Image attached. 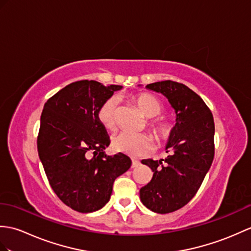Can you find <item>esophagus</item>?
Masks as SVG:
<instances>
[{
	"label": "esophagus",
	"mask_w": 251,
	"mask_h": 251,
	"mask_svg": "<svg viewBox=\"0 0 251 251\" xmlns=\"http://www.w3.org/2000/svg\"><path fill=\"white\" fill-rule=\"evenodd\" d=\"M140 166V161L137 159H131V168H137Z\"/></svg>",
	"instance_id": "esophagus-1"
}]
</instances>
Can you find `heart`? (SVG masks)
I'll list each match as a JSON object with an SVG mask.
<instances>
[{
    "label": "heart",
    "mask_w": 251,
    "mask_h": 251,
    "mask_svg": "<svg viewBox=\"0 0 251 251\" xmlns=\"http://www.w3.org/2000/svg\"><path fill=\"white\" fill-rule=\"evenodd\" d=\"M135 101L142 113L147 116V126L154 138L158 141H166L173 135L174 124L166 116H158L164 112V104L156 96L149 93H141L135 97ZM119 98L109 96L103 100L96 111V118L107 130H113L116 125V111ZM112 148L118 152L132 156H141L152 149V141L147 135H136L121 132L112 139Z\"/></svg>",
    "instance_id": "b5f03b06"
}]
</instances>
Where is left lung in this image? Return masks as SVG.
Here are the masks:
<instances>
[{
	"instance_id": "obj_1",
	"label": "left lung",
	"mask_w": 251,
	"mask_h": 251,
	"mask_svg": "<svg viewBox=\"0 0 251 251\" xmlns=\"http://www.w3.org/2000/svg\"><path fill=\"white\" fill-rule=\"evenodd\" d=\"M164 94L176 109V124L161 160L143 159L153 177L140 189V199L158 214L176 212L195 197L214 159L215 125L211 110L188 86L165 80L147 85Z\"/></svg>"
}]
</instances>
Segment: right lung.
Instances as JSON below:
<instances>
[{"instance_id":"right-lung-1","label":"right lung","mask_w":251,"mask_h":251,"mask_svg":"<svg viewBox=\"0 0 251 251\" xmlns=\"http://www.w3.org/2000/svg\"><path fill=\"white\" fill-rule=\"evenodd\" d=\"M122 85L80 80L63 87L45 103L37 150L47 178L59 199L80 213L101 208L115 178L131 160L123 153L107 156L106 129L96 118L103 100Z\"/></svg>"}]
</instances>
